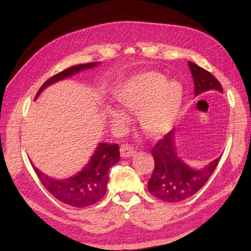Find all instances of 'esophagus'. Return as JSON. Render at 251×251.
Here are the masks:
<instances>
[{
	"label": "esophagus",
	"mask_w": 251,
	"mask_h": 251,
	"mask_svg": "<svg viewBox=\"0 0 251 251\" xmlns=\"http://www.w3.org/2000/svg\"><path fill=\"white\" fill-rule=\"evenodd\" d=\"M135 152V148L128 145V144H123L121 146V156L123 158H128V157L134 156Z\"/></svg>",
	"instance_id": "1"
}]
</instances>
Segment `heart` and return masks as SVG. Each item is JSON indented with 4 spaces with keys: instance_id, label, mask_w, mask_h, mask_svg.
I'll return each instance as SVG.
<instances>
[{
    "instance_id": "b5f03b06",
    "label": "heart",
    "mask_w": 251,
    "mask_h": 251,
    "mask_svg": "<svg viewBox=\"0 0 251 251\" xmlns=\"http://www.w3.org/2000/svg\"><path fill=\"white\" fill-rule=\"evenodd\" d=\"M123 107L139 113L142 128L151 137H159L172 128L182 103V88L179 83L166 82L157 72H145L134 76L123 85L116 94ZM109 117L115 124L125 122V116L110 110Z\"/></svg>"
}]
</instances>
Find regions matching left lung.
I'll use <instances>...</instances> for the list:
<instances>
[{"mask_svg": "<svg viewBox=\"0 0 251 251\" xmlns=\"http://www.w3.org/2000/svg\"><path fill=\"white\" fill-rule=\"evenodd\" d=\"M195 85V95L207 91H219L223 87L210 72L203 70L193 62H188ZM151 155L155 159L154 172L148 181L147 188L152 196L167 202H178L192 197L201 190L217 167L220 157L212 160L206 168H190L176 154L174 130L168 131L152 147Z\"/></svg>", "mask_w": 251, "mask_h": 251, "instance_id": "8db88e82", "label": "left lung"}]
</instances>
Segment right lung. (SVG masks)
<instances>
[{
    "mask_svg": "<svg viewBox=\"0 0 251 251\" xmlns=\"http://www.w3.org/2000/svg\"><path fill=\"white\" fill-rule=\"evenodd\" d=\"M96 64L97 62L78 64L53 75L40 87L36 97L49 85L78 73L82 70L91 69ZM118 160H120V147L117 144L100 143L83 171L67 179L58 180L50 178L34 167V165L33 169L42 185L59 201L72 207L83 208L94 205L104 197L107 188L106 185L108 180V171Z\"/></svg>",
    "mask_w": 251,
    "mask_h": 251,
    "instance_id": "right-lung-1",
    "label": "right lung"
}]
</instances>
